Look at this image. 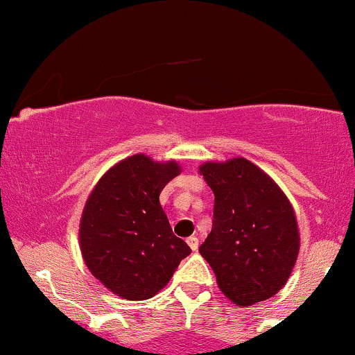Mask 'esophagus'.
I'll use <instances>...</instances> for the list:
<instances>
[{"label":"esophagus","instance_id":"esophagus-1","mask_svg":"<svg viewBox=\"0 0 355 355\" xmlns=\"http://www.w3.org/2000/svg\"><path fill=\"white\" fill-rule=\"evenodd\" d=\"M187 244H189V247H191V249L196 252L197 249H198V239L196 236H191V237H187Z\"/></svg>","mask_w":355,"mask_h":355}]
</instances>
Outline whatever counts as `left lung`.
Segmentation results:
<instances>
[{"instance_id": "obj_1", "label": "left lung", "mask_w": 355, "mask_h": 355, "mask_svg": "<svg viewBox=\"0 0 355 355\" xmlns=\"http://www.w3.org/2000/svg\"><path fill=\"white\" fill-rule=\"evenodd\" d=\"M198 169L215 193L211 231L198 252L231 302L249 307L270 299L289 279L299 255L293 205L245 158L207 162Z\"/></svg>"}]
</instances>
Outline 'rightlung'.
I'll return each instance as SVG.
<instances>
[{"mask_svg": "<svg viewBox=\"0 0 355 355\" xmlns=\"http://www.w3.org/2000/svg\"><path fill=\"white\" fill-rule=\"evenodd\" d=\"M179 173L176 162L137 153L110 168L87 198L79 226L82 257L90 273L119 297H153L191 254L159 203L163 187Z\"/></svg>", "mask_w": 355, "mask_h": 355, "instance_id": "add662e5", "label": "right lung"}]
</instances>
